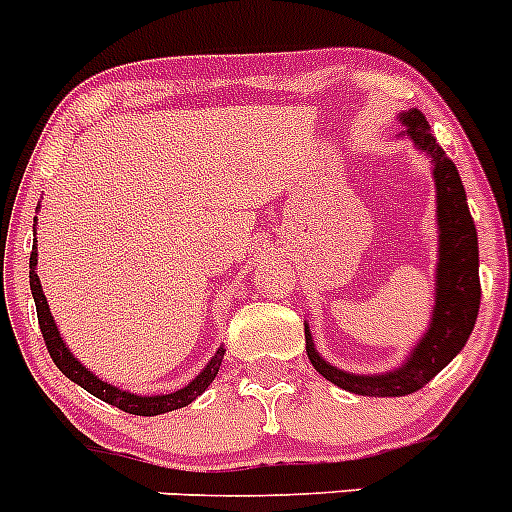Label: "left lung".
<instances>
[{
	"label": "left lung",
	"instance_id": "8db88e82",
	"mask_svg": "<svg viewBox=\"0 0 512 512\" xmlns=\"http://www.w3.org/2000/svg\"><path fill=\"white\" fill-rule=\"evenodd\" d=\"M399 121L407 126V136L419 151L432 159V176L437 186V227H439V260L434 280V310L427 333L419 338L407 361L386 374H351L336 369L315 351L313 336L305 323V351L315 371L331 384L361 396H407L422 389L434 379L452 358L465 348L480 310V260H477V229L467 207V194L462 186L455 161L444 154L422 111L401 113Z\"/></svg>",
	"mask_w": 512,
	"mask_h": 512
}]
</instances>
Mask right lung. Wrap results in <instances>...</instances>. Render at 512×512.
<instances>
[{
	"label": "right lung",
	"instance_id": "1",
	"mask_svg": "<svg viewBox=\"0 0 512 512\" xmlns=\"http://www.w3.org/2000/svg\"><path fill=\"white\" fill-rule=\"evenodd\" d=\"M35 267H37V247H32L30 290H32V298H35L37 321H40V331H42V338H45L47 351H50V358L55 361L57 369L68 376L70 381H75L78 386H83L88 394L98 396L100 401L111 404V407L123 409V412H128V414H138V417H156V414H166V412H174V409L189 407L191 401L197 399V396H202L204 391H207V386L214 381L219 366H222V356H224L222 346H219V351L214 353L212 361H209V364L199 371V376H194L189 384L181 386V389H176V391H171V394L138 396V394H131V391L118 389V386L108 384V381L98 379L93 371H88L83 364H80L78 358L70 353V348L65 346V341L60 338V331H57L55 321H52L50 305H47L45 293H42V285H40V278H37Z\"/></svg>",
	"mask_w": 512,
	"mask_h": 512
}]
</instances>
